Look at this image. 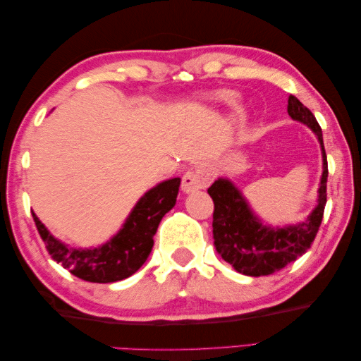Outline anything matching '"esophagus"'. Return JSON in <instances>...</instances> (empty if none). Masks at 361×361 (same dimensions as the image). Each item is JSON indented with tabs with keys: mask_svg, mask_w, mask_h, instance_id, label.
I'll return each mask as SVG.
<instances>
[{
	"mask_svg": "<svg viewBox=\"0 0 361 361\" xmlns=\"http://www.w3.org/2000/svg\"><path fill=\"white\" fill-rule=\"evenodd\" d=\"M211 183L209 173L203 171V169H194V171H189L183 176L181 181V189L185 190L186 194L195 192V190L204 189Z\"/></svg>",
	"mask_w": 361,
	"mask_h": 361,
	"instance_id": "esophagus-1",
	"label": "esophagus"
}]
</instances>
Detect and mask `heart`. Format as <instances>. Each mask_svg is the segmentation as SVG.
<instances>
[{
  "instance_id": "b5f03b06",
  "label": "heart",
  "mask_w": 361,
  "mask_h": 361,
  "mask_svg": "<svg viewBox=\"0 0 361 361\" xmlns=\"http://www.w3.org/2000/svg\"><path fill=\"white\" fill-rule=\"evenodd\" d=\"M221 97H224V96H221Z\"/></svg>"
}]
</instances>
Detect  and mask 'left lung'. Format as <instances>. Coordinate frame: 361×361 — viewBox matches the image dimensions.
Here are the masks:
<instances>
[{"instance_id": "left-lung-1", "label": "left lung", "mask_w": 361, "mask_h": 361, "mask_svg": "<svg viewBox=\"0 0 361 361\" xmlns=\"http://www.w3.org/2000/svg\"><path fill=\"white\" fill-rule=\"evenodd\" d=\"M287 111L291 119L302 122L318 136L323 152V175L318 189V204L302 224L271 228L262 225L248 206L242 192L231 181L219 178L208 189L214 202L212 234L219 255L242 274L268 276L302 256L315 240L327 202V157L323 132L313 113L298 101L288 97Z\"/></svg>"}]
</instances>
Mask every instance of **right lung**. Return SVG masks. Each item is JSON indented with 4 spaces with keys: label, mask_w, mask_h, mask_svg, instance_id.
<instances>
[{
    "label": "right lung",
    "mask_w": 361,
    "mask_h": 361,
    "mask_svg": "<svg viewBox=\"0 0 361 361\" xmlns=\"http://www.w3.org/2000/svg\"><path fill=\"white\" fill-rule=\"evenodd\" d=\"M180 183V178H172L145 192L130 212L121 231L99 248L68 247L49 234L34 212L32 217L46 250L56 262L83 281L116 282L132 276L147 260L161 219L175 206Z\"/></svg>",
    "instance_id": "obj_1"
}]
</instances>
